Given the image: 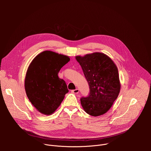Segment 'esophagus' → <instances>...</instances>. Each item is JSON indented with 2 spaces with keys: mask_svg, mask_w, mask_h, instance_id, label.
Here are the masks:
<instances>
[{
  "mask_svg": "<svg viewBox=\"0 0 151 151\" xmlns=\"http://www.w3.org/2000/svg\"><path fill=\"white\" fill-rule=\"evenodd\" d=\"M72 92L73 93H74V94H78V93H79V90L78 89H76V90H72Z\"/></svg>",
  "mask_w": 151,
  "mask_h": 151,
  "instance_id": "esophagus-1",
  "label": "esophagus"
}]
</instances>
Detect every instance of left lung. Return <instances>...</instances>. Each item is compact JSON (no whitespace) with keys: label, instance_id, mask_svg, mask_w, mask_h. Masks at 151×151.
I'll list each match as a JSON object with an SVG mask.
<instances>
[{"label":"left lung","instance_id":"left-lung-1","mask_svg":"<svg viewBox=\"0 0 151 151\" xmlns=\"http://www.w3.org/2000/svg\"><path fill=\"white\" fill-rule=\"evenodd\" d=\"M90 87V94L81 99L86 113L98 116L108 111L121 89L118 70L113 60L101 52L75 57Z\"/></svg>","mask_w":151,"mask_h":151}]
</instances>
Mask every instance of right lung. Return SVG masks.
Masks as SVG:
<instances>
[{
    "instance_id": "obj_1",
    "label": "right lung",
    "mask_w": 151,
    "mask_h": 151,
    "mask_svg": "<svg viewBox=\"0 0 151 151\" xmlns=\"http://www.w3.org/2000/svg\"><path fill=\"white\" fill-rule=\"evenodd\" d=\"M69 61L68 55L44 51L30 63L24 87L28 99L40 113L45 115L53 114L68 93L65 81L59 78L58 73Z\"/></svg>"
}]
</instances>
